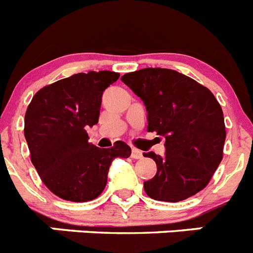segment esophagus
Wrapping results in <instances>:
<instances>
[{"mask_svg":"<svg viewBox=\"0 0 253 253\" xmlns=\"http://www.w3.org/2000/svg\"><path fill=\"white\" fill-rule=\"evenodd\" d=\"M131 157H132L133 159H141V158H142V151H140L139 149L132 148V150H131Z\"/></svg>","mask_w":253,"mask_h":253,"instance_id":"1","label":"esophagus"}]
</instances>
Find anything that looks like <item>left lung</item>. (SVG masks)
<instances>
[{
	"instance_id": "obj_1",
	"label": "left lung",
	"mask_w": 253,
	"mask_h": 253,
	"mask_svg": "<svg viewBox=\"0 0 253 253\" xmlns=\"http://www.w3.org/2000/svg\"><path fill=\"white\" fill-rule=\"evenodd\" d=\"M121 80L144 102L148 131L166 139L163 157L144 153L157 173L144 182L149 197L178 203L205 188L223 159L225 125L214 94L174 70L148 67Z\"/></svg>"
}]
</instances>
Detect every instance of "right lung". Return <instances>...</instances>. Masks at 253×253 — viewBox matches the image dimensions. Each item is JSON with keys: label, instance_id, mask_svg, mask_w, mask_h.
I'll list each match as a JSON object with an SVG mask.
<instances>
[{"label": "right lung", "instance_id": "1", "mask_svg": "<svg viewBox=\"0 0 253 253\" xmlns=\"http://www.w3.org/2000/svg\"><path fill=\"white\" fill-rule=\"evenodd\" d=\"M118 78L113 71L75 74L39 90L26 109L24 135L32 163L48 190L61 199H96L112 162L131 155L124 141L109 149L87 141L86 128L99 120L103 91Z\"/></svg>", "mask_w": 253, "mask_h": 253}]
</instances>
